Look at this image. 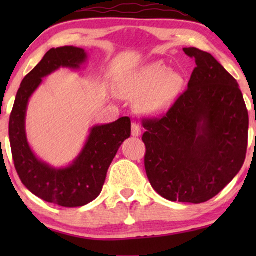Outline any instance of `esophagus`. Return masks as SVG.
Returning a JSON list of instances; mask_svg holds the SVG:
<instances>
[{
    "mask_svg": "<svg viewBox=\"0 0 256 256\" xmlns=\"http://www.w3.org/2000/svg\"><path fill=\"white\" fill-rule=\"evenodd\" d=\"M132 135L135 136V138L141 135V127L136 122H132Z\"/></svg>",
    "mask_w": 256,
    "mask_h": 256,
    "instance_id": "34e87169",
    "label": "esophagus"
}]
</instances>
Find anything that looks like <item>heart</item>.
<instances>
[{
    "instance_id": "heart-1",
    "label": "heart",
    "mask_w": 256,
    "mask_h": 256,
    "mask_svg": "<svg viewBox=\"0 0 256 256\" xmlns=\"http://www.w3.org/2000/svg\"><path fill=\"white\" fill-rule=\"evenodd\" d=\"M183 85V78L156 62L132 73L124 80L118 94L128 100H138V108L146 114H160L170 106Z\"/></svg>"
}]
</instances>
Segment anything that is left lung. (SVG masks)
I'll list each match as a JSON object with an SVG mask.
<instances>
[{"mask_svg": "<svg viewBox=\"0 0 256 256\" xmlns=\"http://www.w3.org/2000/svg\"><path fill=\"white\" fill-rule=\"evenodd\" d=\"M183 50L197 68L163 118L143 120L144 166L163 198L200 204L242 168L250 118L239 85L224 66L199 48Z\"/></svg>", "mask_w": 256, "mask_h": 256, "instance_id": "left-lung-1", "label": "left lung"}]
</instances>
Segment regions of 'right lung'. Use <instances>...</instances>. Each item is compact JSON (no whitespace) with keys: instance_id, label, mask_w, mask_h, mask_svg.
I'll list each match as a JSON object with an SVG mask.
<instances>
[{"instance_id":"right-lung-1","label":"right lung","mask_w":256,"mask_h":256,"mask_svg":"<svg viewBox=\"0 0 256 256\" xmlns=\"http://www.w3.org/2000/svg\"><path fill=\"white\" fill-rule=\"evenodd\" d=\"M87 60L84 48H51L23 79L9 120V140L16 171L28 190L38 198L62 208H79L100 194L107 171L118 148L130 136V118H121L90 128L84 148L65 168H54L34 155L26 132V108L43 78L60 68H80Z\"/></svg>"}]
</instances>
